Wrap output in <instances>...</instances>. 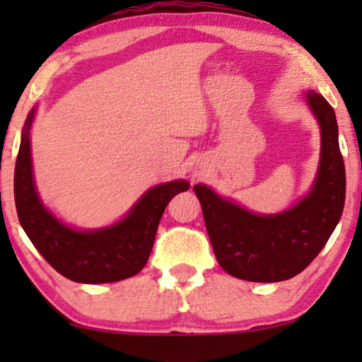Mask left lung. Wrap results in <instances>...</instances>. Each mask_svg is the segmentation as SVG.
<instances>
[{"label": "left lung", "mask_w": 362, "mask_h": 362, "mask_svg": "<svg viewBox=\"0 0 362 362\" xmlns=\"http://www.w3.org/2000/svg\"><path fill=\"white\" fill-rule=\"evenodd\" d=\"M321 132L320 165L306 196L276 214H257L196 185L216 259L227 274L247 281L288 280L320 254L343 214L344 161L333 107L321 93H303Z\"/></svg>", "instance_id": "1"}]
</instances>
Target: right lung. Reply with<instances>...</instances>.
I'll list each match as a JSON object with an SVG mask.
<instances>
[{
    "label": "right lung",
    "mask_w": 362,
    "mask_h": 362,
    "mask_svg": "<svg viewBox=\"0 0 362 362\" xmlns=\"http://www.w3.org/2000/svg\"><path fill=\"white\" fill-rule=\"evenodd\" d=\"M36 107L21 133L14 168V201L21 227L59 274L78 284H110L136 275L145 267L168 202L189 189L176 180L148 189L123 219L100 229H76L57 219L37 194L31 158V127Z\"/></svg>",
    "instance_id": "right-lung-1"
}]
</instances>
